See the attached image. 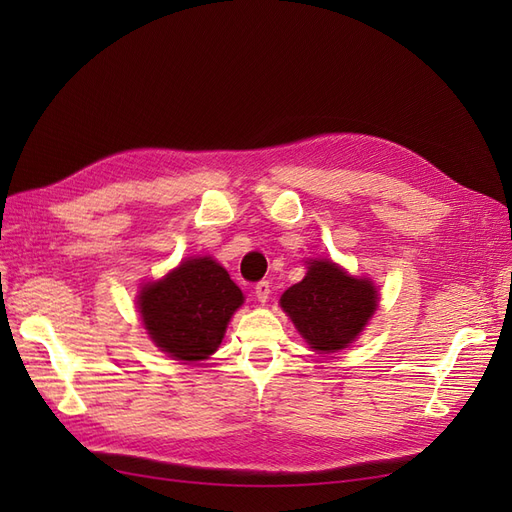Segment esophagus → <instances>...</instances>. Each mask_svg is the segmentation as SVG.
Segmentation results:
<instances>
[{"mask_svg": "<svg viewBox=\"0 0 512 512\" xmlns=\"http://www.w3.org/2000/svg\"><path fill=\"white\" fill-rule=\"evenodd\" d=\"M269 294H271V286L269 282H258L254 288V297L258 299V303H267L269 301Z\"/></svg>", "mask_w": 512, "mask_h": 512, "instance_id": "1", "label": "esophagus"}]
</instances>
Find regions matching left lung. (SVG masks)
<instances>
[{
  "label": "left lung",
  "mask_w": 512,
  "mask_h": 512,
  "mask_svg": "<svg viewBox=\"0 0 512 512\" xmlns=\"http://www.w3.org/2000/svg\"><path fill=\"white\" fill-rule=\"evenodd\" d=\"M378 301L374 282L318 258L307 262L305 277L282 294L280 305L307 346L329 354L344 350L359 337Z\"/></svg>",
  "instance_id": "1"
}]
</instances>
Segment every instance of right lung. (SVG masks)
<instances>
[{"label":"right lung","instance_id":"1","mask_svg":"<svg viewBox=\"0 0 512 512\" xmlns=\"http://www.w3.org/2000/svg\"><path fill=\"white\" fill-rule=\"evenodd\" d=\"M243 292L211 256L185 258L138 292V312L151 342L175 361H205L218 350Z\"/></svg>","mask_w":512,"mask_h":512}]
</instances>
